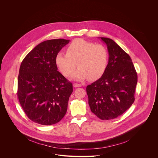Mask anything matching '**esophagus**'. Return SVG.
Here are the masks:
<instances>
[{
    "mask_svg": "<svg viewBox=\"0 0 158 158\" xmlns=\"http://www.w3.org/2000/svg\"><path fill=\"white\" fill-rule=\"evenodd\" d=\"M73 86V87H74V88H78V87H81L82 85H81V84H78V83H74Z\"/></svg>",
    "mask_w": 158,
    "mask_h": 158,
    "instance_id": "1",
    "label": "esophagus"
}]
</instances>
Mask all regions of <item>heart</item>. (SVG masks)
Returning a JSON list of instances; mask_svg holds the SVG:
<instances>
[{
  "instance_id": "b5f03b06",
  "label": "heart",
  "mask_w": 158,
  "mask_h": 158,
  "mask_svg": "<svg viewBox=\"0 0 158 158\" xmlns=\"http://www.w3.org/2000/svg\"><path fill=\"white\" fill-rule=\"evenodd\" d=\"M107 49L100 44H94L83 39L73 40L67 48V53L60 51L55 58L56 64L66 76L69 77L76 66L79 67L72 75L77 81L100 78L105 72L108 64Z\"/></svg>"
}]
</instances>
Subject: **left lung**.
I'll list each match as a JSON object with an SVG mask.
<instances>
[{
    "label": "left lung",
    "mask_w": 158,
    "mask_h": 158,
    "mask_svg": "<svg viewBox=\"0 0 158 158\" xmlns=\"http://www.w3.org/2000/svg\"><path fill=\"white\" fill-rule=\"evenodd\" d=\"M100 39L107 46L108 64L86 92L92 113L102 120H110L121 115L135 102L137 75L129 55L113 40Z\"/></svg>",
    "instance_id": "8db88e82"
}]
</instances>
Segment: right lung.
<instances>
[{
    "mask_svg": "<svg viewBox=\"0 0 158 158\" xmlns=\"http://www.w3.org/2000/svg\"><path fill=\"white\" fill-rule=\"evenodd\" d=\"M70 40H50L36 45L21 63L18 96L23 111L33 122L51 125L65 115L72 84L58 71L56 55Z\"/></svg>",
    "mask_w": 158,
    "mask_h": 158,
    "instance_id": "1",
    "label": "right lung"
}]
</instances>
